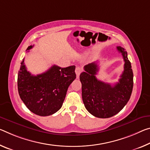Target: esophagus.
<instances>
[{
    "instance_id": "obj_1",
    "label": "esophagus",
    "mask_w": 150,
    "mask_h": 150,
    "mask_svg": "<svg viewBox=\"0 0 150 150\" xmlns=\"http://www.w3.org/2000/svg\"><path fill=\"white\" fill-rule=\"evenodd\" d=\"M82 71H83V69L81 67H77L75 68V73H76V75H77V78L79 77V75Z\"/></svg>"
}]
</instances>
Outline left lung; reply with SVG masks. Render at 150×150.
Listing matches in <instances>:
<instances>
[{
  "label": "left lung",
  "mask_w": 150,
  "mask_h": 150,
  "mask_svg": "<svg viewBox=\"0 0 150 150\" xmlns=\"http://www.w3.org/2000/svg\"><path fill=\"white\" fill-rule=\"evenodd\" d=\"M124 60L123 70L119 82L114 85L97 79L99 67L96 62L84 67L81 73L82 99L85 108L95 117L109 118L118 113L126 105L132 95L134 74L127 53L123 47H117Z\"/></svg>",
  "instance_id": "1"
}]
</instances>
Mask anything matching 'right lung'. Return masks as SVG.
I'll return each mask as SVG.
<instances>
[{
	"mask_svg": "<svg viewBox=\"0 0 150 150\" xmlns=\"http://www.w3.org/2000/svg\"><path fill=\"white\" fill-rule=\"evenodd\" d=\"M33 47L28 46L27 51ZM24 60L21 63L17 79L21 100L36 115H53L62 107L68 87L76 78L75 66L61 68L53 65L46 72L33 75L27 70Z\"/></svg>",
	"mask_w": 150,
	"mask_h": 150,
	"instance_id": "obj_1",
	"label": "right lung"
}]
</instances>
